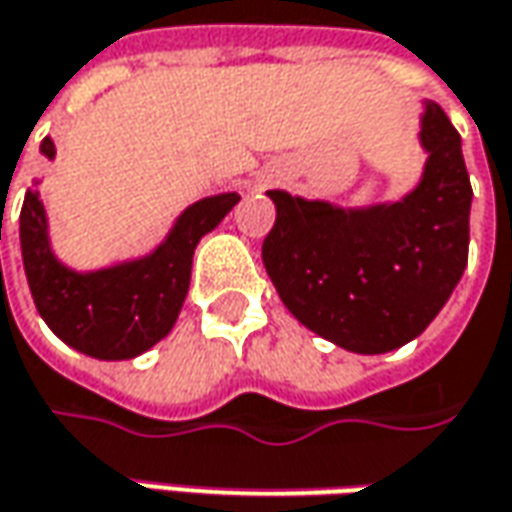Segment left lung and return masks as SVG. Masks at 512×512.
I'll return each mask as SVG.
<instances>
[{
  "label": "left lung",
  "instance_id": "1",
  "mask_svg": "<svg viewBox=\"0 0 512 512\" xmlns=\"http://www.w3.org/2000/svg\"><path fill=\"white\" fill-rule=\"evenodd\" d=\"M425 167L399 201L340 203L269 189L277 218L263 266L283 306L328 343L385 354L416 340L467 266L473 189L462 138L445 110L422 101Z\"/></svg>",
  "mask_w": 512,
  "mask_h": 512
}]
</instances>
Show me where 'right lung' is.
I'll return each instance as SVG.
<instances>
[{"instance_id": "1", "label": "right lung", "mask_w": 512, "mask_h": 512, "mask_svg": "<svg viewBox=\"0 0 512 512\" xmlns=\"http://www.w3.org/2000/svg\"><path fill=\"white\" fill-rule=\"evenodd\" d=\"M39 150L47 161L56 158L50 138ZM39 184L33 181L27 189L19 215L27 286L47 328L62 343L96 360H133L167 337L189 291L195 246L240 201L238 192L201 198L175 218L167 238L152 252L79 272L50 243Z\"/></svg>"}]
</instances>
